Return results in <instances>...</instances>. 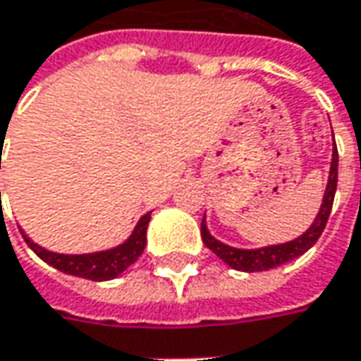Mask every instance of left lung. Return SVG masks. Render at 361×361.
<instances>
[{
    "mask_svg": "<svg viewBox=\"0 0 361 361\" xmlns=\"http://www.w3.org/2000/svg\"><path fill=\"white\" fill-rule=\"evenodd\" d=\"M336 185H338V147H336V142H334L331 168H329L328 185H326V193H324V200H322V207L317 212L314 224L300 238H295L292 242L278 243V245L257 247V250H240V247H231V245H226V243L216 240L207 231L204 218L202 219V240H204L205 247H209L214 254L218 255L219 259H224L228 266L238 269V271H266V269L278 267L281 264H288V262H292L295 257L305 254L319 240L322 231H324L326 224H328L331 205H334Z\"/></svg>",
    "mask_w": 361,
    "mask_h": 361,
    "instance_id": "obj_1",
    "label": "left lung"
}]
</instances>
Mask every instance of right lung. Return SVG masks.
Instances as JSON below:
<instances>
[{
    "mask_svg": "<svg viewBox=\"0 0 361 361\" xmlns=\"http://www.w3.org/2000/svg\"><path fill=\"white\" fill-rule=\"evenodd\" d=\"M149 219H152V212L142 216V219L135 226V230L131 231V235L126 242L111 247V250L95 252V254H56V252H49L42 245L33 243L23 231L21 233H23V240L27 242V245L44 259L45 264H49V266H54L56 269L63 271V274H69V276H78V278L94 281H106L118 278L121 271H126L143 254Z\"/></svg>",
    "mask_w": 361,
    "mask_h": 361,
    "instance_id": "right-lung-1",
    "label": "right lung"
}]
</instances>
